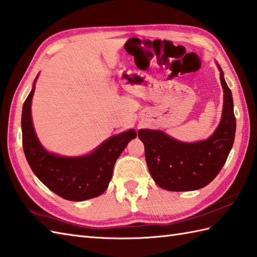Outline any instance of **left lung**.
Masks as SVG:
<instances>
[{
    "mask_svg": "<svg viewBox=\"0 0 257 257\" xmlns=\"http://www.w3.org/2000/svg\"><path fill=\"white\" fill-rule=\"evenodd\" d=\"M220 69L224 91L222 119L211 137L193 144L180 143L160 130L140 129L138 137L145 145L147 166L155 182L168 191L198 190L219 174L232 149L236 120L232 92Z\"/></svg>",
    "mask_w": 257,
    "mask_h": 257,
    "instance_id": "1",
    "label": "left lung"
}]
</instances>
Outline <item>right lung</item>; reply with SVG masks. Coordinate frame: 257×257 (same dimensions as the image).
Returning <instances> with one entry per match:
<instances>
[{
    "label": "right lung",
    "mask_w": 257,
    "mask_h": 257,
    "mask_svg": "<svg viewBox=\"0 0 257 257\" xmlns=\"http://www.w3.org/2000/svg\"><path fill=\"white\" fill-rule=\"evenodd\" d=\"M34 90L35 87H33L22 112L23 149L32 171L63 199L84 201L102 194L111 180L114 162L137 134L132 129L113 136L85 157L65 158L52 155L43 148L33 127L31 103Z\"/></svg>",
    "instance_id": "obj_1"
}]
</instances>
